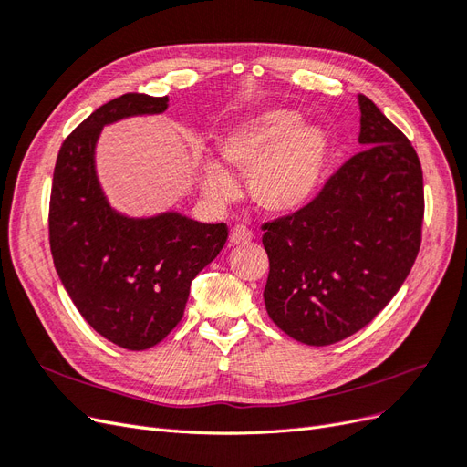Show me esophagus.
Wrapping results in <instances>:
<instances>
[{"label":"esophagus","mask_w":467,"mask_h":467,"mask_svg":"<svg viewBox=\"0 0 467 467\" xmlns=\"http://www.w3.org/2000/svg\"><path fill=\"white\" fill-rule=\"evenodd\" d=\"M251 242V234L244 228V225H235L230 232V245H245Z\"/></svg>","instance_id":"esophagus-1"}]
</instances>
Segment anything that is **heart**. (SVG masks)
<instances>
[{
    "instance_id": "b5f03b06",
    "label": "heart",
    "mask_w": 467,
    "mask_h": 467,
    "mask_svg": "<svg viewBox=\"0 0 467 467\" xmlns=\"http://www.w3.org/2000/svg\"><path fill=\"white\" fill-rule=\"evenodd\" d=\"M216 161L201 167L202 192L225 204L237 196L229 173L247 175L251 201L266 214L285 216L316 194L329 160V138L316 124L300 122L288 109H271L239 120L220 138Z\"/></svg>"
}]
</instances>
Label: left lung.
Wrapping results in <instances>:
<instances>
[{
  "label": "left lung",
  "mask_w": 467,
  "mask_h": 467,
  "mask_svg": "<svg viewBox=\"0 0 467 467\" xmlns=\"http://www.w3.org/2000/svg\"><path fill=\"white\" fill-rule=\"evenodd\" d=\"M364 150L317 199L265 223V307L304 345L325 347L368 325L417 259L425 214L417 151L368 97L358 95Z\"/></svg>",
  "instance_id": "1"
}]
</instances>
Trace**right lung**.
Returning a JSON list of instances; mask_svg holds the SVG:
<instances>
[{
	"label": "right lung",
	"instance_id": "1",
	"mask_svg": "<svg viewBox=\"0 0 467 467\" xmlns=\"http://www.w3.org/2000/svg\"><path fill=\"white\" fill-rule=\"evenodd\" d=\"M167 97L126 93L93 110L60 148L50 194L56 273L91 327L129 350H146L175 329L192 280L218 257L228 228L165 210L129 216L99 182L95 150L109 124L161 115Z\"/></svg>",
	"mask_w": 467,
	"mask_h": 467
}]
</instances>
